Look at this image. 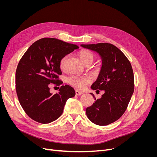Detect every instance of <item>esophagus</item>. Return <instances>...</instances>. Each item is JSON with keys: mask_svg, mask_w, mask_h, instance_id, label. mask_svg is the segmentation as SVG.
<instances>
[{"mask_svg": "<svg viewBox=\"0 0 157 157\" xmlns=\"http://www.w3.org/2000/svg\"><path fill=\"white\" fill-rule=\"evenodd\" d=\"M75 93H76V95H82V94H83V92H81L78 91V90H76Z\"/></svg>", "mask_w": 157, "mask_h": 157, "instance_id": "34e87169", "label": "esophagus"}]
</instances>
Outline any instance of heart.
Instances as JSON below:
<instances>
[{
	"label": "heart",
	"instance_id": "obj_1",
	"mask_svg": "<svg viewBox=\"0 0 157 157\" xmlns=\"http://www.w3.org/2000/svg\"><path fill=\"white\" fill-rule=\"evenodd\" d=\"M79 56L81 60L85 63L92 62L95 59L94 55L88 50H81L79 52ZM69 59L68 55L64 56L60 61V67L62 70H65L67 68V63ZM68 83L78 90H84L86 86L92 82V79L88 76H79L77 74H73L67 79Z\"/></svg>",
	"mask_w": 157,
	"mask_h": 157
}]
</instances>
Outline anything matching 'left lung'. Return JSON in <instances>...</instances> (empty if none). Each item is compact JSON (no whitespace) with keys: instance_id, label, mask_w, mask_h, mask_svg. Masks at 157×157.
<instances>
[{"instance_id":"obj_1","label":"left lung","mask_w":157,"mask_h":157,"mask_svg":"<svg viewBox=\"0 0 157 157\" xmlns=\"http://www.w3.org/2000/svg\"><path fill=\"white\" fill-rule=\"evenodd\" d=\"M101 56L102 65L99 75L91 88L104 90L101 98L86 109L88 119L104 126L118 120L126 111L134 91V76L131 63L117 46L110 43L81 44Z\"/></svg>"}]
</instances>
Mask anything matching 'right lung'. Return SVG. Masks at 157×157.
I'll return each mask as SVG.
<instances>
[{
	"instance_id": "1",
	"label": "right lung",
	"mask_w": 157,
	"mask_h": 157,
	"mask_svg": "<svg viewBox=\"0 0 157 157\" xmlns=\"http://www.w3.org/2000/svg\"><path fill=\"white\" fill-rule=\"evenodd\" d=\"M79 47L55 38H43L33 43L20 59L16 71V90L19 102L28 116L46 124L59 118L66 101L75 96L69 85L59 92H49V85L60 86V61Z\"/></svg>"
}]
</instances>
